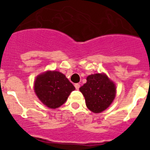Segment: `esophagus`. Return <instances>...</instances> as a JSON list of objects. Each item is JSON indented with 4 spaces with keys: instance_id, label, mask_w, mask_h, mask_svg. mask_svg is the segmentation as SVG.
<instances>
[{
    "instance_id": "obj_1",
    "label": "esophagus",
    "mask_w": 150,
    "mask_h": 150,
    "mask_svg": "<svg viewBox=\"0 0 150 150\" xmlns=\"http://www.w3.org/2000/svg\"><path fill=\"white\" fill-rule=\"evenodd\" d=\"M74 86H75V88H76V89H79V87H80V85L79 84V83H76V84L74 85Z\"/></svg>"
}]
</instances>
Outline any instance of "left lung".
<instances>
[{
    "instance_id": "1",
    "label": "left lung",
    "mask_w": 150,
    "mask_h": 150,
    "mask_svg": "<svg viewBox=\"0 0 150 150\" xmlns=\"http://www.w3.org/2000/svg\"><path fill=\"white\" fill-rule=\"evenodd\" d=\"M86 79V83L79 88V91L85 97L87 107L95 113L104 111L114 99L115 84L104 74H91Z\"/></svg>"
}]
</instances>
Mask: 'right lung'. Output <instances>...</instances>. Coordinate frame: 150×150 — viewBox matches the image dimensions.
<instances>
[{"label":"right lung","mask_w":150,"mask_h":150,"mask_svg":"<svg viewBox=\"0 0 150 150\" xmlns=\"http://www.w3.org/2000/svg\"><path fill=\"white\" fill-rule=\"evenodd\" d=\"M74 89L75 87L65 75L58 71L40 74L34 83L36 95L45 105L52 109L62 106Z\"/></svg>","instance_id":"add662e5"}]
</instances>
